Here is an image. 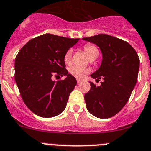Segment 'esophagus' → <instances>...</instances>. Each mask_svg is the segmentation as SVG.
<instances>
[{
    "label": "esophagus",
    "mask_w": 151,
    "mask_h": 151,
    "mask_svg": "<svg viewBox=\"0 0 151 151\" xmlns=\"http://www.w3.org/2000/svg\"><path fill=\"white\" fill-rule=\"evenodd\" d=\"M77 84H81V80L77 79Z\"/></svg>",
    "instance_id": "obj_1"
}]
</instances>
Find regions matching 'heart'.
<instances>
[{"mask_svg":"<svg viewBox=\"0 0 151 151\" xmlns=\"http://www.w3.org/2000/svg\"><path fill=\"white\" fill-rule=\"evenodd\" d=\"M83 49H84V52H86V55L88 56L89 58H91L94 57V56L99 55V52H98L97 48L94 45H85L84 47H83ZM71 55H72V51L68 50V52L65 53V57H64V61H65V64L67 65H69L70 63V60H71ZM70 74L73 75L74 77H77V78H79V79H82L86 76V74L89 72L88 70L86 69H83V68H79V67L74 66L71 67L70 68Z\"/></svg>","mask_w":151,"mask_h":151,"instance_id":"b5f03b06","label":"heart"}]
</instances>
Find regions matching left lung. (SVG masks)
<instances>
[{
	"label": "left lung",
	"instance_id": "obj_1",
	"mask_svg": "<svg viewBox=\"0 0 151 151\" xmlns=\"http://www.w3.org/2000/svg\"><path fill=\"white\" fill-rule=\"evenodd\" d=\"M83 40L96 45L103 56L99 69L91 74L100 86L90 83V90L85 94L86 106L90 114L108 119L124 106L135 86L140 59L133 47L127 42L106 34H99Z\"/></svg>",
	"mask_w": 151,
	"mask_h": 151
}]
</instances>
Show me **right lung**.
<instances>
[{
	"label": "right lung",
	"mask_w": 151,
	"mask_h": 151,
	"mask_svg": "<svg viewBox=\"0 0 151 151\" xmlns=\"http://www.w3.org/2000/svg\"><path fill=\"white\" fill-rule=\"evenodd\" d=\"M79 39L44 34L31 39L15 58V81L23 102L33 113L55 117L65 110L70 93L77 85L75 77L65 69V55ZM54 74L65 76L63 81Z\"/></svg>",
	"instance_id": "obj_1"
}]
</instances>
